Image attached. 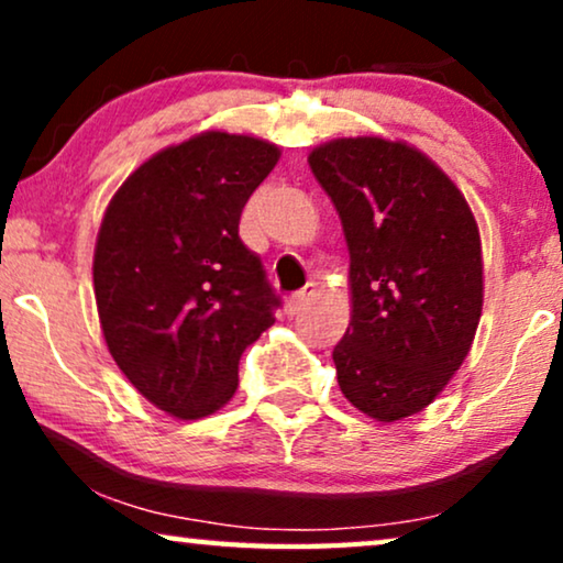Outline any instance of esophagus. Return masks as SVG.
I'll use <instances>...</instances> for the list:
<instances>
[{
	"label": "esophagus",
	"mask_w": 563,
	"mask_h": 563,
	"mask_svg": "<svg viewBox=\"0 0 563 563\" xmlns=\"http://www.w3.org/2000/svg\"><path fill=\"white\" fill-rule=\"evenodd\" d=\"M314 284H307L305 289H299V291H295V295H291L289 299H287V312L289 314H297L299 310H302V307H307V302H310V299L314 297Z\"/></svg>",
	"instance_id": "1"
}]
</instances>
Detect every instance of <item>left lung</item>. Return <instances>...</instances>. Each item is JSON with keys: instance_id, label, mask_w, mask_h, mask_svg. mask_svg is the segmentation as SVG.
Listing matches in <instances>:
<instances>
[{"instance_id": "8db88e82", "label": "left lung", "mask_w": 563, "mask_h": 563, "mask_svg": "<svg viewBox=\"0 0 563 563\" xmlns=\"http://www.w3.org/2000/svg\"><path fill=\"white\" fill-rule=\"evenodd\" d=\"M307 161L351 256V325L333 349L338 387L368 418H410L459 372L479 325L484 266L472 207L441 166L402 141L338 137Z\"/></svg>"}]
</instances>
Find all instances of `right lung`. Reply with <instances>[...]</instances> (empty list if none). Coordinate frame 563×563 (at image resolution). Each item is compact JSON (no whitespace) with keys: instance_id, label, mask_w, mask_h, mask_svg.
Returning <instances> with one entry per match:
<instances>
[{"instance_id":"obj_1","label":"right lung","mask_w":563,"mask_h":563,"mask_svg":"<svg viewBox=\"0 0 563 563\" xmlns=\"http://www.w3.org/2000/svg\"><path fill=\"white\" fill-rule=\"evenodd\" d=\"M279 156L261 137L207 130L151 156L107 205L91 268L107 349L179 420L228 405L243 351L274 325L279 297L238 222Z\"/></svg>"}]
</instances>
